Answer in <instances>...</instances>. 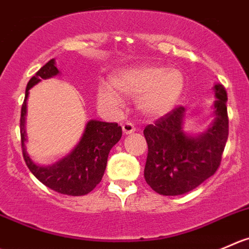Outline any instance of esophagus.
<instances>
[{"label": "esophagus", "mask_w": 249, "mask_h": 249, "mask_svg": "<svg viewBox=\"0 0 249 249\" xmlns=\"http://www.w3.org/2000/svg\"><path fill=\"white\" fill-rule=\"evenodd\" d=\"M122 127H123V132H124L125 135L131 134V132H134L135 130H136V127H135L134 125H132V123H130V122L123 123Z\"/></svg>", "instance_id": "34e87169"}]
</instances>
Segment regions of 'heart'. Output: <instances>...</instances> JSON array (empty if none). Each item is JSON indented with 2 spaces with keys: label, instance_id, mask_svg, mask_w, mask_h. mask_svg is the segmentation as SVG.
I'll return each mask as SVG.
<instances>
[{
  "label": "heart",
  "instance_id": "heart-1",
  "mask_svg": "<svg viewBox=\"0 0 249 249\" xmlns=\"http://www.w3.org/2000/svg\"><path fill=\"white\" fill-rule=\"evenodd\" d=\"M183 75L178 69L159 66H141L113 76L109 88H101L98 98L106 105H117V92L139 97V107L148 117H161L175 106L182 93Z\"/></svg>",
  "mask_w": 249,
  "mask_h": 249
}]
</instances>
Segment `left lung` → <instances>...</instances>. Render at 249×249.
<instances>
[{"mask_svg": "<svg viewBox=\"0 0 249 249\" xmlns=\"http://www.w3.org/2000/svg\"><path fill=\"white\" fill-rule=\"evenodd\" d=\"M214 92L215 119L204 134L194 137L183 132L182 106L144 127L148 146L144 178L157 194L178 196L192 191L220 166L229 136L228 93L220 84Z\"/></svg>", "mask_w": 249, "mask_h": 249, "instance_id": "8db88e82", "label": "left lung"}]
</instances>
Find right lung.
Listing matches in <instances>:
<instances>
[{"label":"right lung","mask_w":249,"mask_h":249,"mask_svg":"<svg viewBox=\"0 0 249 249\" xmlns=\"http://www.w3.org/2000/svg\"><path fill=\"white\" fill-rule=\"evenodd\" d=\"M59 73L54 67V59L48 60L35 75L29 80L25 90V98L21 106L20 140L23 158L29 170L38 181L58 194L68 196H84L92 191L101 182L107 166V159L112 147L122 137V126L117 123H105L90 120L86 125L80 142L71 154L51 166L36 165L26 154L25 114L29 90L41 79H48Z\"/></svg>","instance_id":"obj_1"}]
</instances>
